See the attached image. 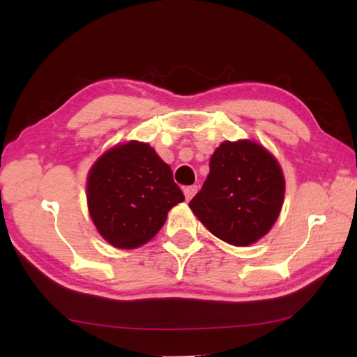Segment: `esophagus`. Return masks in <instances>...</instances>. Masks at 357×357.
<instances>
[{
	"label": "esophagus",
	"instance_id": "esophagus-1",
	"mask_svg": "<svg viewBox=\"0 0 357 357\" xmlns=\"http://www.w3.org/2000/svg\"><path fill=\"white\" fill-rule=\"evenodd\" d=\"M196 192H198V187H196V185H188V187H185V188H184L185 199L190 201V199L193 198V196L196 195Z\"/></svg>",
	"mask_w": 357,
	"mask_h": 357
}]
</instances>
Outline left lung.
<instances>
[{
    "label": "left lung",
    "instance_id": "obj_1",
    "mask_svg": "<svg viewBox=\"0 0 357 357\" xmlns=\"http://www.w3.org/2000/svg\"><path fill=\"white\" fill-rule=\"evenodd\" d=\"M285 179L261 144L225 141L210 159V173L188 202L195 216L227 244L247 247L270 231L280 213Z\"/></svg>",
    "mask_w": 357,
    "mask_h": 357
}]
</instances>
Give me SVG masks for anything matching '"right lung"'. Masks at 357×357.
<instances>
[{"label":"right lung","instance_id":"right-lung-1","mask_svg":"<svg viewBox=\"0 0 357 357\" xmlns=\"http://www.w3.org/2000/svg\"><path fill=\"white\" fill-rule=\"evenodd\" d=\"M184 201L173 173L149 144H118L98 158L87 176L90 218L116 248L146 244L164 225L172 207Z\"/></svg>","mask_w":357,"mask_h":357}]
</instances>
